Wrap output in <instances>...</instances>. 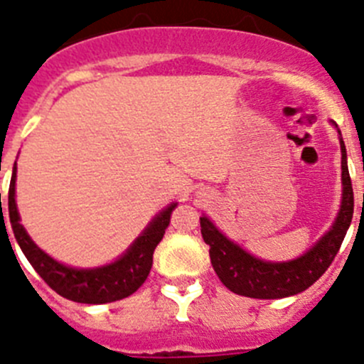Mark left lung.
Masks as SVG:
<instances>
[{"label":"left lung","mask_w":364,"mask_h":364,"mask_svg":"<svg viewBox=\"0 0 364 364\" xmlns=\"http://www.w3.org/2000/svg\"><path fill=\"white\" fill-rule=\"evenodd\" d=\"M339 145H341L343 183L341 208L332 228L298 259L287 262H266L257 259L244 251L239 244L223 235L208 217H201V235L210 246L212 266L217 277L230 291L240 296L277 300L309 289L328 269L341 247L354 215V190L346 165V149L343 138H339Z\"/></svg>","instance_id":"8db88e82"}]
</instances>
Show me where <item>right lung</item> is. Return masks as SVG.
Instances as JSON below:
<instances>
[{
	"label": "right lung",
	"mask_w": 364,
	"mask_h": 364,
	"mask_svg": "<svg viewBox=\"0 0 364 364\" xmlns=\"http://www.w3.org/2000/svg\"><path fill=\"white\" fill-rule=\"evenodd\" d=\"M16 171L18 166L14 165L9 188V217L14 237L33 269L57 294L79 304H109L131 296L134 291L140 289V285L151 273L152 255L165 235L166 226L171 223L172 210L178 206V203H172L171 206L161 210L118 260L93 269H77L57 262L41 247H37V244L30 239L23 224L19 223V212L16 206Z\"/></svg>",
	"instance_id": "add662e5"
}]
</instances>
